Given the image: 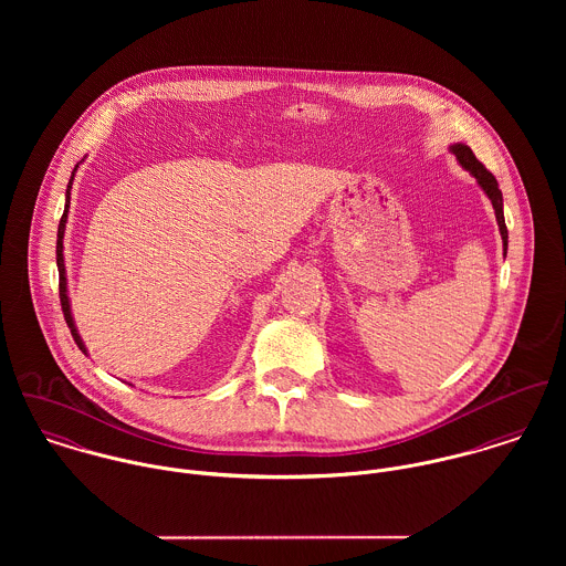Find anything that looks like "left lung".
<instances>
[{
    "label": "left lung",
    "mask_w": 566,
    "mask_h": 566,
    "mask_svg": "<svg viewBox=\"0 0 566 566\" xmlns=\"http://www.w3.org/2000/svg\"><path fill=\"white\" fill-rule=\"evenodd\" d=\"M449 153L455 155L458 163L478 180V185L482 187V191L488 196V200L492 202L494 218H496L499 233H501V242H503V254H505L507 252V229H505V218H503V196H501L496 178L485 169L482 163L475 159L473 150L467 144H451Z\"/></svg>",
    "instance_id": "left-lung-1"
}]
</instances>
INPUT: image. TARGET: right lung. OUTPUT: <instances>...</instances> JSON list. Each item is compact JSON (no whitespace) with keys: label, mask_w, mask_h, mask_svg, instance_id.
Returning <instances> with one entry per match:
<instances>
[{"label":"right lung","mask_w":566,"mask_h":566,"mask_svg":"<svg viewBox=\"0 0 566 566\" xmlns=\"http://www.w3.org/2000/svg\"><path fill=\"white\" fill-rule=\"evenodd\" d=\"M76 169H78V165L74 167V171H72V178H70V185H67V191H65V211H63V218H61V224H59V240H56V265H59V290H61V305H63V314H65V321H67V326H70V331H72V335H74V339H76L78 348H81L82 353L86 355V346H84V342H82L81 333H78V326H76L74 314H72V301H70V290H67L65 254H63V250H65L63 240H65V229H67L70 198H72V185H74V176H76Z\"/></svg>","instance_id":"1"}]
</instances>
